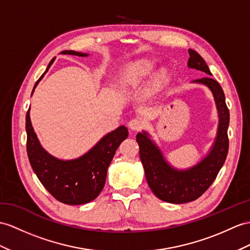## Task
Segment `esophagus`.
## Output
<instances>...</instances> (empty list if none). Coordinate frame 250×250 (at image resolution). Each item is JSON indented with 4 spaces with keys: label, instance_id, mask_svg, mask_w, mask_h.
<instances>
[{
    "label": "esophagus",
    "instance_id": "obj_1",
    "mask_svg": "<svg viewBox=\"0 0 250 250\" xmlns=\"http://www.w3.org/2000/svg\"><path fill=\"white\" fill-rule=\"evenodd\" d=\"M128 127L133 130V131H138V130H141L143 127H144V122L139 119V118H136V119H132L129 121L128 123Z\"/></svg>",
    "mask_w": 250,
    "mask_h": 250
}]
</instances>
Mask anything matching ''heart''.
Wrapping results in <instances>:
<instances>
[{"mask_svg":"<svg viewBox=\"0 0 250 250\" xmlns=\"http://www.w3.org/2000/svg\"><path fill=\"white\" fill-rule=\"evenodd\" d=\"M156 68V62L149 58H140L127 64L121 73L120 81L124 87H133L141 83ZM166 77V72L161 71L157 75L156 83L157 86L162 83Z\"/></svg>","mask_w":250,"mask_h":250,"instance_id":"heart-1","label":"heart"}]
</instances>
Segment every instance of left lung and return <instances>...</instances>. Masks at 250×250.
<instances>
[{
  "label": "left lung",
  "instance_id": "obj_1",
  "mask_svg": "<svg viewBox=\"0 0 250 250\" xmlns=\"http://www.w3.org/2000/svg\"><path fill=\"white\" fill-rule=\"evenodd\" d=\"M188 54V68L211 75L208 65L197 52L190 48ZM193 83H203L211 90L220 119L214 144L202 161L187 169L175 168L164 159L161 150L147 132H139L137 135L140 159L147 184L155 195L167 203L185 204L202 196L215 180L228 154L229 110L221 84L211 77L195 79Z\"/></svg>",
  "mask_w": 250,
  "mask_h": 250
}]
</instances>
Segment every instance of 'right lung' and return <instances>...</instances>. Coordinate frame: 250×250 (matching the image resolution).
Returning a JSON list of instances; mask_svg holds the SVG:
<instances>
[{"label": "right lung", "mask_w": 250, "mask_h": 250, "mask_svg": "<svg viewBox=\"0 0 250 250\" xmlns=\"http://www.w3.org/2000/svg\"><path fill=\"white\" fill-rule=\"evenodd\" d=\"M60 54L86 57L88 54L62 51ZM51 60L41 77L36 82L33 92L45 73L53 64ZM32 92V94H33ZM27 156L35 174L52 195L65 205H83L95 199L105 186L107 169L120 144L128 137L126 127L120 126L107 133L88 153L73 160H60L42 147L26 113Z\"/></svg>", "instance_id": "1"}]
</instances>
